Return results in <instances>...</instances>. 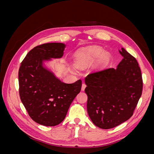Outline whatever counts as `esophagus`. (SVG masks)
Wrapping results in <instances>:
<instances>
[{"label": "esophagus", "mask_w": 154, "mask_h": 154, "mask_svg": "<svg viewBox=\"0 0 154 154\" xmlns=\"http://www.w3.org/2000/svg\"><path fill=\"white\" fill-rule=\"evenodd\" d=\"M85 87H86V85L85 84V83H83L82 84V91H83L85 90Z\"/></svg>", "instance_id": "obj_1"}]
</instances>
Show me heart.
Instances as JSON below:
<instances>
[{"instance_id":"heart-1","label":"heart","mask_w":154,"mask_h":154,"mask_svg":"<svg viewBox=\"0 0 154 154\" xmlns=\"http://www.w3.org/2000/svg\"><path fill=\"white\" fill-rule=\"evenodd\" d=\"M103 51L101 48H94L79 53L76 56V64L78 66H82L83 65L90 63L100 58L99 63L101 66H103L109 61V56L107 53L103 54Z\"/></svg>"}]
</instances>
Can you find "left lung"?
<instances>
[{
	"mask_svg": "<svg viewBox=\"0 0 154 154\" xmlns=\"http://www.w3.org/2000/svg\"><path fill=\"white\" fill-rule=\"evenodd\" d=\"M117 68L92 72L85 78L87 112L96 127L109 129L132 117L142 94L143 80L136 59L124 48Z\"/></svg>",
	"mask_w": 154,
	"mask_h": 154,
	"instance_id": "1",
	"label": "left lung"
}]
</instances>
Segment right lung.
<instances>
[{
	"mask_svg": "<svg viewBox=\"0 0 154 154\" xmlns=\"http://www.w3.org/2000/svg\"><path fill=\"white\" fill-rule=\"evenodd\" d=\"M65 48L62 43L36 46L27 54L18 71L22 103L31 118L42 125L53 127L62 122L81 91L80 80L63 83L43 66L44 61L62 58Z\"/></svg>",
	"mask_w": 154,
	"mask_h": 154,
	"instance_id": "add662e5",
	"label": "right lung"
}]
</instances>
